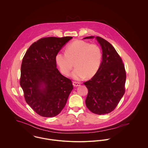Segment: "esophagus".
Masks as SVG:
<instances>
[{
  "mask_svg": "<svg viewBox=\"0 0 148 148\" xmlns=\"http://www.w3.org/2000/svg\"><path fill=\"white\" fill-rule=\"evenodd\" d=\"M73 85L74 86H79L80 85V83L79 82H73Z\"/></svg>",
  "mask_w": 148,
  "mask_h": 148,
  "instance_id": "1",
  "label": "esophagus"
}]
</instances>
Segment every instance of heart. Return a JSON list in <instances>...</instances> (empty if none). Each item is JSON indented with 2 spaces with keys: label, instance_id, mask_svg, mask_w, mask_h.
Listing matches in <instances>:
<instances>
[{
  "label": "heart",
  "instance_id": "b5f03b06",
  "mask_svg": "<svg viewBox=\"0 0 148 148\" xmlns=\"http://www.w3.org/2000/svg\"><path fill=\"white\" fill-rule=\"evenodd\" d=\"M102 51L95 44L75 40L69 44L65 53L59 52L55 60L61 72L68 76L74 66L72 76L75 80L93 77L99 70L102 62Z\"/></svg>",
  "mask_w": 148,
  "mask_h": 148
}]
</instances>
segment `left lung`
Here are the masks:
<instances>
[{
    "label": "left lung",
    "mask_w": 148,
    "mask_h": 148,
    "mask_svg": "<svg viewBox=\"0 0 148 148\" xmlns=\"http://www.w3.org/2000/svg\"><path fill=\"white\" fill-rule=\"evenodd\" d=\"M88 36L84 39H92ZM103 51L101 66L97 73L84 83L88 93L85 104L97 114H108L118 105L125 93L126 71L123 60L112 45L103 38L96 36Z\"/></svg>",
    "instance_id": "8db88e82"
}]
</instances>
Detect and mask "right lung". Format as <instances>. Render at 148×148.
Masks as SVG:
<instances>
[{"instance_id":"obj_1","label":"right lung","mask_w":148,"mask_h":148,"mask_svg":"<svg viewBox=\"0 0 148 148\" xmlns=\"http://www.w3.org/2000/svg\"><path fill=\"white\" fill-rule=\"evenodd\" d=\"M72 38H42L29 47L23 58L20 84L25 100L42 117L59 114L73 88L71 80L56 68L55 60L56 54Z\"/></svg>"}]
</instances>
